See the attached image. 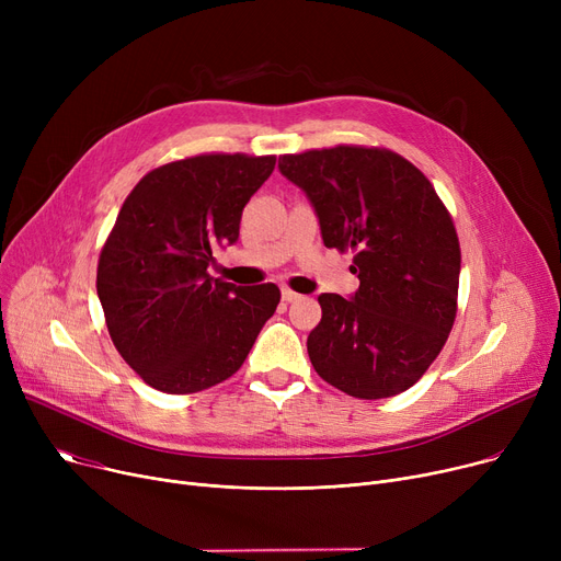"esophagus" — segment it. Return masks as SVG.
Listing matches in <instances>:
<instances>
[{"instance_id": "34e87169", "label": "esophagus", "mask_w": 561, "mask_h": 561, "mask_svg": "<svg viewBox=\"0 0 561 561\" xmlns=\"http://www.w3.org/2000/svg\"><path fill=\"white\" fill-rule=\"evenodd\" d=\"M282 298H284L286 302H296V300H300L302 296H300V293H296V290H290V288H282Z\"/></svg>"}]
</instances>
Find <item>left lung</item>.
I'll return each mask as SVG.
<instances>
[{"mask_svg": "<svg viewBox=\"0 0 561 561\" xmlns=\"http://www.w3.org/2000/svg\"><path fill=\"white\" fill-rule=\"evenodd\" d=\"M311 199L325 248L352 252V300L322 293L307 339L316 373L339 391L391 398L425 375L457 316L461 250L427 176L387 147L336 145L279 157Z\"/></svg>", "mask_w": 561, "mask_h": 561, "instance_id": "left-lung-1", "label": "left lung"}]
</instances>
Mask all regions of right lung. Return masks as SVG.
<instances>
[{
    "label": "right lung",
    "mask_w": 561,
    "mask_h": 561,
    "mask_svg": "<svg viewBox=\"0 0 561 561\" xmlns=\"http://www.w3.org/2000/svg\"><path fill=\"white\" fill-rule=\"evenodd\" d=\"M277 157L197 154L147 172L102 245L98 296L115 350L157 391L186 396L239 370L282 293L206 273Z\"/></svg>",
    "instance_id": "obj_1"
}]
</instances>
